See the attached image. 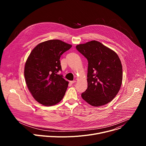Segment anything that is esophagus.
Wrapping results in <instances>:
<instances>
[{"instance_id": "obj_1", "label": "esophagus", "mask_w": 146, "mask_h": 146, "mask_svg": "<svg viewBox=\"0 0 146 146\" xmlns=\"http://www.w3.org/2000/svg\"><path fill=\"white\" fill-rule=\"evenodd\" d=\"M76 82V80H73V81H70V82L71 83V84H73V83H74V82Z\"/></svg>"}]
</instances>
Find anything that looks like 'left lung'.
<instances>
[{
	"label": "left lung",
	"mask_w": 146,
	"mask_h": 146,
	"mask_svg": "<svg viewBox=\"0 0 146 146\" xmlns=\"http://www.w3.org/2000/svg\"><path fill=\"white\" fill-rule=\"evenodd\" d=\"M88 60L87 90L81 97L90 105L100 106L111 102L119 92L122 66L118 55L98 41L76 46Z\"/></svg>",
	"instance_id": "8db88e82"
}]
</instances>
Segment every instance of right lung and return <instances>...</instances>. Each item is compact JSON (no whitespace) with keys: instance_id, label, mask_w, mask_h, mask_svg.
I'll return each instance as SVG.
<instances>
[{"instance_id":"right-lung-1","label":"right lung","mask_w":146,"mask_h":146,"mask_svg":"<svg viewBox=\"0 0 146 146\" xmlns=\"http://www.w3.org/2000/svg\"><path fill=\"white\" fill-rule=\"evenodd\" d=\"M72 45L59 40H50L37 45L25 65L26 84L35 99L46 106L56 105L63 99L69 82L62 75L60 58Z\"/></svg>"}]
</instances>
